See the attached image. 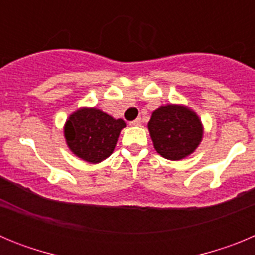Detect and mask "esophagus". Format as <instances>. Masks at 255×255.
Listing matches in <instances>:
<instances>
[{"mask_svg":"<svg viewBox=\"0 0 255 255\" xmlns=\"http://www.w3.org/2000/svg\"><path fill=\"white\" fill-rule=\"evenodd\" d=\"M130 125H131V126H140L141 125V119H140V117H138L136 120L131 121V123H130Z\"/></svg>","mask_w":255,"mask_h":255,"instance_id":"esophagus-1","label":"esophagus"}]
</instances>
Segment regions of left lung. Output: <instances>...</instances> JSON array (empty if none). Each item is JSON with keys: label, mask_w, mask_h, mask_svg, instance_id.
Returning <instances> with one entry per match:
<instances>
[{"label": "left lung", "mask_w": 255, "mask_h": 255, "mask_svg": "<svg viewBox=\"0 0 255 255\" xmlns=\"http://www.w3.org/2000/svg\"><path fill=\"white\" fill-rule=\"evenodd\" d=\"M155 152L170 161H181L197 150L204 134L203 123L185 105L159 106L148 121Z\"/></svg>", "instance_id": "left-lung-1"}]
</instances>
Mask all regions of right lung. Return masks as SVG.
Masks as SVG:
<instances>
[{
    "mask_svg": "<svg viewBox=\"0 0 255 255\" xmlns=\"http://www.w3.org/2000/svg\"><path fill=\"white\" fill-rule=\"evenodd\" d=\"M125 126L123 119H115L100 108L80 107L66 119L64 136L74 155L97 164L112 154Z\"/></svg>",
    "mask_w": 255,
    "mask_h": 255,
    "instance_id": "add662e5",
    "label": "right lung"
}]
</instances>
